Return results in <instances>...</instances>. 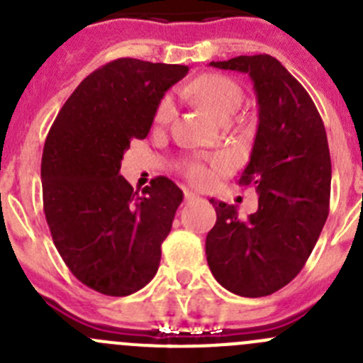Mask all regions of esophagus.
<instances>
[{
  "instance_id": "1",
  "label": "esophagus",
  "mask_w": 363,
  "mask_h": 363,
  "mask_svg": "<svg viewBox=\"0 0 363 363\" xmlns=\"http://www.w3.org/2000/svg\"><path fill=\"white\" fill-rule=\"evenodd\" d=\"M196 199H199V196H196L195 193L189 191V189H184V200H186V202H191V200H196Z\"/></svg>"
}]
</instances>
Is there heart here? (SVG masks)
<instances>
[{
    "label": "heart",
    "instance_id": "heart-1",
    "mask_svg": "<svg viewBox=\"0 0 363 363\" xmlns=\"http://www.w3.org/2000/svg\"><path fill=\"white\" fill-rule=\"evenodd\" d=\"M181 94L195 101L211 117L220 122H227L242 103L241 86L232 77L223 76V74H200L182 88ZM174 103L170 97H163L156 108L154 121L157 125H168L174 121ZM225 168H227V161L218 156L211 160V167H207L202 161H188L184 164V174L191 184L206 188L213 184L216 172L225 170Z\"/></svg>",
    "mask_w": 363,
    "mask_h": 363
}]
</instances>
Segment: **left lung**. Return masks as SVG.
<instances>
[{"instance_id": "1", "label": "left lung", "mask_w": 363, "mask_h": 363, "mask_svg": "<svg viewBox=\"0 0 363 363\" xmlns=\"http://www.w3.org/2000/svg\"><path fill=\"white\" fill-rule=\"evenodd\" d=\"M246 72L259 103V128L239 184L259 193L246 220L238 207L211 203L216 223L206 238L214 279L245 298L269 296L301 271L330 211L332 161L325 124L300 81L269 55L211 62Z\"/></svg>"}]
</instances>
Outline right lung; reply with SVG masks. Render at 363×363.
Segmentation results:
<instances>
[{
	"mask_svg": "<svg viewBox=\"0 0 363 363\" xmlns=\"http://www.w3.org/2000/svg\"><path fill=\"white\" fill-rule=\"evenodd\" d=\"M186 65L118 58L88 74L56 115L42 152L45 221L74 277L106 296H129L156 275L182 191L156 177L142 193L122 177L133 138Z\"/></svg>",
	"mask_w": 363,
	"mask_h": 363,
	"instance_id": "obj_1",
	"label": "right lung"
}]
</instances>
